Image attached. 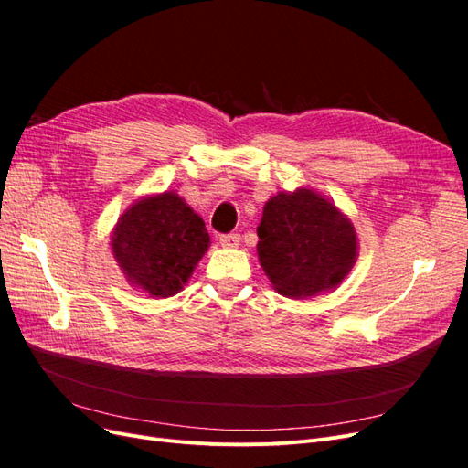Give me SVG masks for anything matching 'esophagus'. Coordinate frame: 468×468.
Wrapping results in <instances>:
<instances>
[{
  "label": "esophagus",
  "mask_w": 468,
  "mask_h": 468,
  "mask_svg": "<svg viewBox=\"0 0 468 468\" xmlns=\"http://www.w3.org/2000/svg\"><path fill=\"white\" fill-rule=\"evenodd\" d=\"M220 244L224 248H238L239 246V234H222Z\"/></svg>",
  "instance_id": "1"
}]
</instances>
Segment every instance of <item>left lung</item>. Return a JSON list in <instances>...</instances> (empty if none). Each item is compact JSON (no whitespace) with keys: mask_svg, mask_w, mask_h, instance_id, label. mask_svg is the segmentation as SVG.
<instances>
[{"mask_svg":"<svg viewBox=\"0 0 468 468\" xmlns=\"http://www.w3.org/2000/svg\"><path fill=\"white\" fill-rule=\"evenodd\" d=\"M258 236L263 271L289 299H308L337 287L357 258L353 224L310 189L269 199Z\"/></svg>","mask_w":468,"mask_h":468,"instance_id":"8db88e82","label":"left lung"}]
</instances>
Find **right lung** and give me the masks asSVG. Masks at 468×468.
Segmentation results:
<instances>
[{
    "label": "right lung",
    "instance_id": "right-lung-1",
    "mask_svg": "<svg viewBox=\"0 0 468 468\" xmlns=\"http://www.w3.org/2000/svg\"><path fill=\"white\" fill-rule=\"evenodd\" d=\"M208 239L203 218L176 193H162L124 210L111 246L129 282L165 299L186 285Z\"/></svg>",
    "mask_w": 468,
    "mask_h": 468
}]
</instances>
